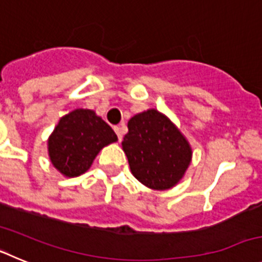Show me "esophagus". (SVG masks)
Instances as JSON below:
<instances>
[{
  "instance_id": "34e87169",
  "label": "esophagus",
  "mask_w": 262,
  "mask_h": 262,
  "mask_svg": "<svg viewBox=\"0 0 262 262\" xmlns=\"http://www.w3.org/2000/svg\"><path fill=\"white\" fill-rule=\"evenodd\" d=\"M114 131H115V134H117L118 139H119V140H122V138H123V133H122V127H114Z\"/></svg>"
}]
</instances>
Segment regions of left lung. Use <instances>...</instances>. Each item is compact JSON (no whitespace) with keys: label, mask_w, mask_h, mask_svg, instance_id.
I'll list each match as a JSON object with an SVG mask.
<instances>
[{"label":"left lung","mask_w":262,"mask_h":262,"mask_svg":"<svg viewBox=\"0 0 262 262\" xmlns=\"http://www.w3.org/2000/svg\"><path fill=\"white\" fill-rule=\"evenodd\" d=\"M127 127L122 147L136 180L156 190L174 186L191 161V148L184 135L154 108L131 118Z\"/></svg>","instance_id":"left-lung-1"}]
</instances>
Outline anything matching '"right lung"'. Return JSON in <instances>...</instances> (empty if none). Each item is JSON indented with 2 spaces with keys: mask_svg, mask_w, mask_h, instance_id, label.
Here are the masks:
<instances>
[{
  "mask_svg": "<svg viewBox=\"0 0 262 262\" xmlns=\"http://www.w3.org/2000/svg\"><path fill=\"white\" fill-rule=\"evenodd\" d=\"M118 138L93 110L77 108L60 119L48 139V154L53 166L67 177H77L90 168L105 145Z\"/></svg>",
  "mask_w": 262,
  "mask_h": 262,
  "instance_id": "add662e5",
  "label": "right lung"
}]
</instances>
